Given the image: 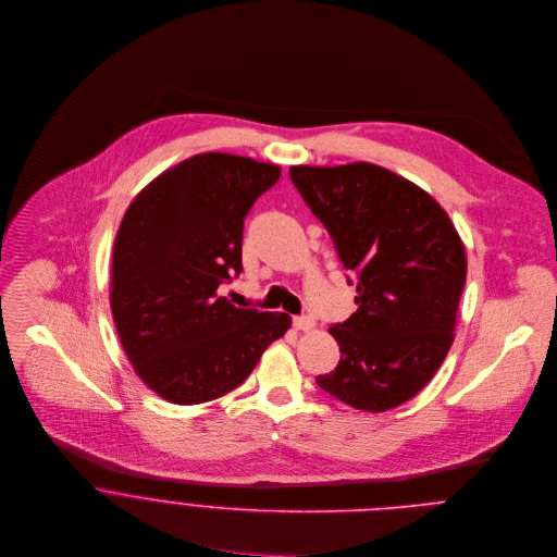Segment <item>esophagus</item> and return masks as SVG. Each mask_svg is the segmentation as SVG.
Wrapping results in <instances>:
<instances>
[{"instance_id":"34e87169","label":"esophagus","mask_w":557,"mask_h":557,"mask_svg":"<svg viewBox=\"0 0 557 557\" xmlns=\"http://www.w3.org/2000/svg\"><path fill=\"white\" fill-rule=\"evenodd\" d=\"M315 325V321L309 318V315H298V318H294V327L296 330H311Z\"/></svg>"}]
</instances>
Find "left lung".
Masks as SVG:
<instances>
[{
  "label": "left lung",
  "mask_w": 557,
  "mask_h": 557,
  "mask_svg": "<svg viewBox=\"0 0 557 557\" xmlns=\"http://www.w3.org/2000/svg\"><path fill=\"white\" fill-rule=\"evenodd\" d=\"M289 177L358 292V311L330 327L341 360L318 386L356 409H393L429 384L453 345L463 242L431 195L384 166L302 164Z\"/></svg>",
  "instance_id": "obj_1"
}]
</instances>
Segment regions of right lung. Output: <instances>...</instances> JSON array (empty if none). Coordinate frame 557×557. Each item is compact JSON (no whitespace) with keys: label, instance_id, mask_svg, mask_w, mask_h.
Returning <instances> with one entry per match:
<instances>
[{"label":"right lung","instance_id":"right-lung-1","mask_svg":"<svg viewBox=\"0 0 557 557\" xmlns=\"http://www.w3.org/2000/svg\"><path fill=\"white\" fill-rule=\"evenodd\" d=\"M274 164L199 154L164 171L126 210L113 246L111 311L137 375L162 398L195 405L238 388L292 318L238 309L216 289L242 272L252 203Z\"/></svg>","mask_w":557,"mask_h":557}]
</instances>
